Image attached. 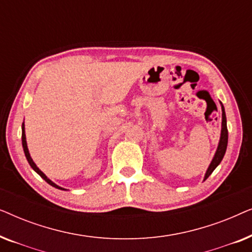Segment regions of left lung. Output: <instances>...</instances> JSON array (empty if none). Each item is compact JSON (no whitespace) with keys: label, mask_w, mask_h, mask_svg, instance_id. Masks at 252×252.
Returning a JSON list of instances; mask_svg holds the SVG:
<instances>
[{"label":"left lung","mask_w":252,"mask_h":252,"mask_svg":"<svg viewBox=\"0 0 252 252\" xmlns=\"http://www.w3.org/2000/svg\"><path fill=\"white\" fill-rule=\"evenodd\" d=\"M220 105H221V130H220V139L218 147H217L216 154L213 156L211 163H210L208 170L205 172L204 179L203 181H205L208 179L213 171L216 170V167L221 163L223 156H225L226 149H227V143H228V130H227V120H226V113H225V108H223L222 103L220 102Z\"/></svg>","instance_id":"1"}]
</instances>
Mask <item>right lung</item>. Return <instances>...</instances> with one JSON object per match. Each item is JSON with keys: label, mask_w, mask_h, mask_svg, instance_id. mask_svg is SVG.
I'll use <instances>...</instances> for the list:
<instances>
[{"label": "right lung", "mask_w": 252, "mask_h": 252, "mask_svg": "<svg viewBox=\"0 0 252 252\" xmlns=\"http://www.w3.org/2000/svg\"><path fill=\"white\" fill-rule=\"evenodd\" d=\"M22 143H23V149H24V153H25V156H26V159H27V161H29V164H30V166L33 168L34 171L36 172L37 174L40 175L41 178L43 179V180H46L48 184H49L50 186H53V187H55V188H57V189H61V190H66V189L65 188H62V187H60V186L58 185H56L55 184V182H53L50 180L49 178L47 177L46 174L43 173L42 171L40 170L39 167L36 166V164L34 163L33 161V159H32V157H31V155H30V151H29V148H27V142H26V134H25V125H24V123H23V125H22Z\"/></svg>", "instance_id": "1"}]
</instances>
